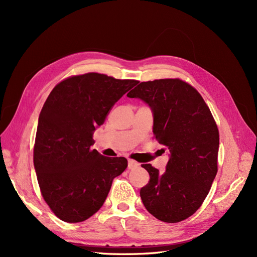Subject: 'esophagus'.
Segmentation results:
<instances>
[{"label": "esophagus", "mask_w": 257, "mask_h": 257, "mask_svg": "<svg viewBox=\"0 0 257 257\" xmlns=\"http://www.w3.org/2000/svg\"><path fill=\"white\" fill-rule=\"evenodd\" d=\"M139 164L137 162H135L134 160H128V168L130 169H133L135 167H137Z\"/></svg>", "instance_id": "34e87169"}]
</instances>
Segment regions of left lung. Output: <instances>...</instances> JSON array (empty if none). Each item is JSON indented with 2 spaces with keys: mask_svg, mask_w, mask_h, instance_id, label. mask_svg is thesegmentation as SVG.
Segmentation results:
<instances>
[{
  "mask_svg": "<svg viewBox=\"0 0 257 257\" xmlns=\"http://www.w3.org/2000/svg\"><path fill=\"white\" fill-rule=\"evenodd\" d=\"M145 102L153 114V134L168 150L164 173L143 164L150 181L141 190L144 206L166 223L196 212L217 173L219 130L204 98L180 79L141 82L128 94Z\"/></svg>",
  "mask_w": 257,
  "mask_h": 257,
  "instance_id": "8db88e82",
  "label": "left lung"
}]
</instances>
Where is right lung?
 I'll return each mask as SVG.
<instances>
[{
  "label": "right lung",
  "instance_id": "1",
  "mask_svg": "<svg viewBox=\"0 0 257 257\" xmlns=\"http://www.w3.org/2000/svg\"><path fill=\"white\" fill-rule=\"evenodd\" d=\"M138 83L89 73L57 84L38 118L34 168L42 195L60 220L85 221L103 206L125 158H107L93 134L118 100Z\"/></svg>",
  "mask_w": 257,
  "mask_h": 257
}]
</instances>
